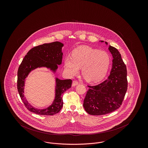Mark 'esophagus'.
Instances as JSON below:
<instances>
[{
    "label": "esophagus",
    "mask_w": 148,
    "mask_h": 148,
    "mask_svg": "<svg viewBox=\"0 0 148 148\" xmlns=\"http://www.w3.org/2000/svg\"><path fill=\"white\" fill-rule=\"evenodd\" d=\"M78 84H79V82H78L76 81V80H74V81H73V82L72 86H75L77 85Z\"/></svg>",
    "instance_id": "34e87169"
}]
</instances>
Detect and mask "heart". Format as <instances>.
Wrapping results in <instances>:
<instances>
[{
	"label": "heart",
	"instance_id": "1",
	"mask_svg": "<svg viewBox=\"0 0 148 148\" xmlns=\"http://www.w3.org/2000/svg\"><path fill=\"white\" fill-rule=\"evenodd\" d=\"M110 63L109 54L89 47H80L74 50L72 56L64 60V69L71 76L77 75L82 67V74L89 82L101 80L107 73Z\"/></svg>",
	"mask_w": 148,
	"mask_h": 148
}]
</instances>
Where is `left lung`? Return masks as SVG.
Instances as JSON below:
<instances>
[{"label": "left lung", "instance_id": "obj_1", "mask_svg": "<svg viewBox=\"0 0 148 148\" xmlns=\"http://www.w3.org/2000/svg\"><path fill=\"white\" fill-rule=\"evenodd\" d=\"M104 42V41H100ZM106 42L108 45V42ZM108 49L113 56L112 68L108 79L95 86H89L84 100L85 111L93 115H104L118 109L127 91V67L117 49Z\"/></svg>", "mask_w": 148, "mask_h": 148}]
</instances>
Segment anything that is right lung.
I'll return each mask as SVG.
<instances>
[{"label":"right lung","instance_id":"right-lung-1","mask_svg":"<svg viewBox=\"0 0 148 148\" xmlns=\"http://www.w3.org/2000/svg\"><path fill=\"white\" fill-rule=\"evenodd\" d=\"M64 44L59 42L44 44L30 50L24 58L18 71L17 88L23 103L32 113L42 115H53L59 113L63 106L62 95L64 92L71 88V79L60 80L56 78V96L49 106L45 109H37L29 104L24 97V86L26 77L29 74L38 68L45 67L56 73L62 62V47Z\"/></svg>","mask_w":148,"mask_h":148}]
</instances>
